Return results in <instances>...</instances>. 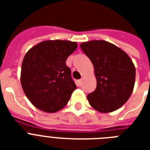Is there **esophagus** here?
I'll use <instances>...</instances> for the list:
<instances>
[{
	"label": "esophagus",
	"instance_id": "1",
	"mask_svg": "<svg viewBox=\"0 0 150 150\" xmlns=\"http://www.w3.org/2000/svg\"><path fill=\"white\" fill-rule=\"evenodd\" d=\"M77 83H78V86H82V79L78 80Z\"/></svg>",
	"mask_w": 150,
	"mask_h": 150
}]
</instances>
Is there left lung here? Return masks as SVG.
I'll use <instances>...</instances> for the list:
<instances>
[{"instance_id":"8db88e82","label":"left lung","mask_w":150,"mask_h":150,"mask_svg":"<svg viewBox=\"0 0 150 150\" xmlns=\"http://www.w3.org/2000/svg\"><path fill=\"white\" fill-rule=\"evenodd\" d=\"M93 64L96 88L87 99L101 113L116 110L132 95L135 81V68L128 54L105 40H91L80 44Z\"/></svg>"}]
</instances>
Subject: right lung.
Returning a JSON list of instances; mask_svg holds the SVG:
<instances>
[{
	"label": "right lung",
	"instance_id": "1",
	"mask_svg": "<svg viewBox=\"0 0 150 150\" xmlns=\"http://www.w3.org/2000/svg\"><path fill=\"white\" fill-rule=\"evenodd\" d=\"M68 40H46L28 50L22 61L21 84L34 107L54 113L65 107L76 86L65 61L77 48Z\"/></svg>",
	"mask_w": 150,
	"mask_h": 150
}]
</instances>
